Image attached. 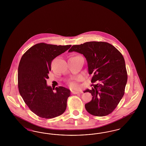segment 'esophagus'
<instances>
[{
    "label": "esophagus",
    "mask_w": 146,
    "mask_h": 146,
    "mask_svg": "<svg viewBox=\"0 0 146 146\" xmlns=\"http://www.w3.org/2000/svg\"><path fill=\"white\" fill-rule=\"evenodd\" d=\"M72 93L73 94H81L82 92H75V91H72Z\"/></svg>",
    "instance_id": "esophagus-1"
}]
</instances>
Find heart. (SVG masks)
I'll list each match as a JSON object with an SVG mask.
<instances>
[{
	"label": "heart",
	"instance_id": "obj_1",
	"mask_svg": "<svg viewBox=\"0 0 146 146\" xmlns=\"http://www.w3.org/2000/svg\"><path fill=\"white\" fill-rule=\"evenodd\" d=\"M69 86H70V87L72 88H76L78 87V84H76V83H75V82L73 81H71L69 82Z\"/></svg>",
	"mask_w": 146,
	"mask_h": 146
}]
</instances>
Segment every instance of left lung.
Listing matches in <instances>:
<instances>
[{"label":"left lung","mask_w":146,"mask_h":146,"mask_svg":"<svg viewBox=\"0 0 146 146\" xmlns=\"http://www.w3.org/2000/svg\"><path fill=\"white\" fill-rule=\"evenodd\" d=\"M82 54L88 63L91 82L94 85L89 92L93 96L85 104L91 115L103 117L110 114L124 96L127 81L125 62L122 54L112 45L105 42H88L74 45L68 52Z\"/></svg>","instance_id":"8db88e82"}]
</instances>
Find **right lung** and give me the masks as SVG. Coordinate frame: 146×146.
I'll return each instance as SVG.
<instances>
[{"label": "right lung", "mask_w": 146, "mask_h": 146, "mask_svg": "<svg viewBox=\"0 0 146 146\" xmlns=\"http://www.w3.org/2000/svg\"><path fill=\"white\" fill-rule=\"evenodd\" d=\"M68 45L45 43L35 44L23 54L18 67V88L24 102L35 115L50 119L66 110L70 90L64 87L54 89L46 84L54 58L65 52Z\"/></svg>", "instance_id": "right-lung-1"}]
</instances>
